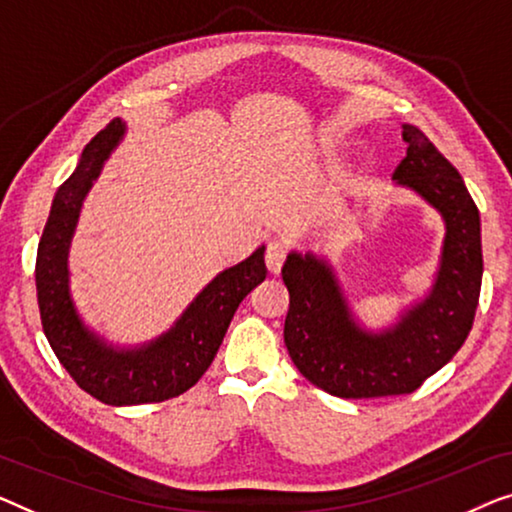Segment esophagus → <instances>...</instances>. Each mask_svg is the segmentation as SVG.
Returning a JSON list of instances; mask_svg holds the SVG:
<instances>
[{"instance_id":"obj_1","label":"esophagus","mask_w":512,"mask_h":512,"mask_svg":"<svg viewBox=\"0 0 512 512\" xmlns=\"http://www.w3.org/2000/svg\"><path fill=\"white\" fill-rule=\"evenodd\" d=\"M287 257V246L280 241H271L269 246H266V253H264V262H266V269L271 273H278L280 266H283Z\"/></svg>"}]
</instances>
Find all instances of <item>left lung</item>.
Masks as SVG:
<instances>
[{
	"label": "left lung",
	"mask_w": 512,
	"mask_h": 512,
	"mask_svg": "<svg viewBox=\"0 0 512 512\" xmlns=\"http://www.w3.org/2000/svg\"><path fill=\"white\" fill-rule=\"evenodd\" d=\"M406 157L394 169L445 220L443 262L420 306L385 334L350 320L329 266L292 253L280 269L290 292L285 345L301 376L341 399L410 394L455 357L473 327L482 283L480 215L459 171L415 125H403Z\"/></svg>",
	"instance_id": "1"
}]
</instances>
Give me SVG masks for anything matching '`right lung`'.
Masks as SVG:
<instances>
[{
  "mask_svg": "<svg viewBox=\"0 0 512 512\" xmlns=\"http://www.w3.org/2000/svg\"><path fill=\"white\" fill-rule=\"evenodd\" d=\"M125 134L111 120L88 146L74 174L55 192L37 250V297L43 334L76 385L109 406L160 403L197 383L211 366L236 308L266 278L264 248L222 271L155 343L141 350H113L81 325L67 290V250L78 213L106 157Z\"/></svg>",
  "mask_w": 512,
  "mask_h": 512,
  "instance_id": "1",
  "label": "right lung"
}]
</instances>
